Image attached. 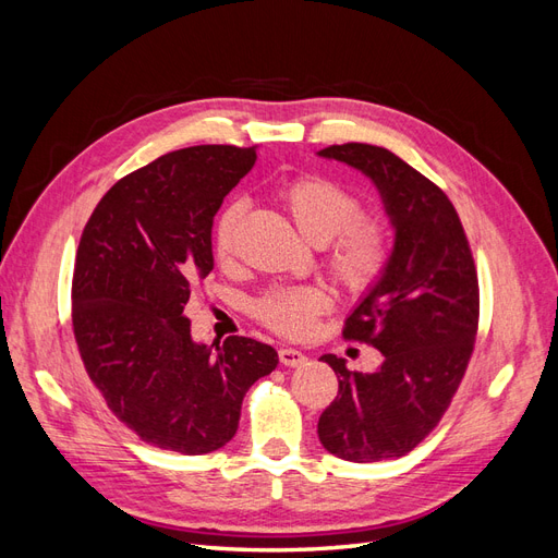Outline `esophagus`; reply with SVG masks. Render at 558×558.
<instances>
[{"mask_svg":"<svg viewBox=\"0 0 558 558\" xmlns=\"http://www.w3.org/2000/svg\"><path fill=\"white\" fill-rule=\"evenodd\" d=\"M279 363L286 365V367H298L302 363H307V356L302 351H298V349L283 347V349H279Z\"/></svg>","mask_w":558,"mask_h":558,"instance_id":"34e87169","label":"esophagus"}]
</instances>
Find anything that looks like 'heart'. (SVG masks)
Returning <instances> with one entry per match:
<instances>
[{
    "instance_id": "obj_1",
    "label": "heart",
    "mask_w": 558,
    "mask_h": 558,
    "mask_svg": "<svg viewBox=\"0 0 558 558\" xmlns=\"http://www.w3.org/2000/svg\"><path fill=\"white\" fill-rule=\"evenodd\" d=\"M300 232L314 244H326V265L335 281L351 295L373 293L393 260V228L384 216L363 214L361 197L326 174H300L281 193ZM246 202L232 199L214 226V258L228 265L238 253ZM332 307V295L320 283L277 286L253 302V316L289 340L316 330L318 318Z\"/></svg>"
}]
</instances>
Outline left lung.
Instances as JSON below:
<instances>
[{
    "label": "left lung",
    "mask_w": 558,
    "mask_h": 558,
    "mask_svg": "<svg viewBox=\"0 0 558 558\" xmlns=\"http://www.w3.org/2000/svg\"><path fill=\"white\" fill-rule=\"evenodd\" d=\"M318 156L373 179L396 226L391 267L342 330L384 363L363 375L332 353L320 359L340 391L318 416V440L351 463L398 459L440 424L463 381L480 326L475 258L447 193L391 150L332 144Z\"/></svg>",
    "instance_id": "obj_1"
}]
</instances>
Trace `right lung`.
Instances as JSON below:
<instances>
[{"instance_id": "right-lung-1", "label": "right lung", "mask_w": 558, "mask_h": 558, "mask_svg": "<svg viewBox=\"0 0 558 558\" xmlns=\"http://www.w3.org/2000/svg\"><path fill=\"white\" fill-rule=\"evenodd\" d=\"M253 162L256 150L230 144L172 150L116 181L81 234V361L113 416L158 449L199 456L228 445L251 384L279 363L251 337L197 344L183 316L214 267V216Z\"/></svg>"}]
</instances>
